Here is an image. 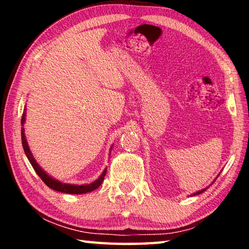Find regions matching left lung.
Returning <instances> with one entry per match:
<instances>
[{
  "label": "left lung",
  "instance_id": "left-lung-1",
  "mask_svg": "<svg viewBox=\"0 0 249 249\" xmlns=\"http://www.w3.org/2000/svg\"><path fill=\"white\" fill-rule=\"evenodd\" d=\"M217 177H218V176H217ZM217 177H216V178H215V179H217ZM215 179H214V181H215ZM214 181H213V182H214ZM213 182H212V183H213ZM208 188H209V187H206L205 189H202V190H200V191H196V192H195V193H193V195H191V196H197V195H201V193H202V192H204V191H205V190H206V189H208Z\"/></svg>",
  "mask_w": 249,
  "mask_h": 249
}]
</instances>
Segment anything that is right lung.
<instances>
[{"instance_id": "1", "label": "right lung", "mask_w": 249, "mask_h": 249, "mask_svg": "<svg viewBox=\"0 0 249 249\" xmlns=\"http://www.w3.org/2000/svg\"><path fill=\"white\" fill-rule=\"evenodd\" d=\"M25 122H26V107H24L22 122H20V124H22V129H20V134H22L23 148H24V151H25V155H26L27 159L29 160V162H31V165L34 168V170L36 171V174L40 177V179L44 181L45 184L47 185V187H49L50 189H53V190H54V191L62 192V193H68V195H83V193L94 191L95 189H98L100 187L101 183L103 182L105 175H107V168H105L102 174L100 175L99 178L94 180L93 182L87 183V184H80V185L79 184H71V183H64V182H61V181L53 178V177L50 175H48L47 172H46L43 169V168H41L38 165V162H37L36 159L34 158L31 149H29L26 136H25V128H24ZM112 147H113V145H112ZM112 147H111V149H112ZM109 154H111V151H109Z\"/></svg>"}]
</instances>
